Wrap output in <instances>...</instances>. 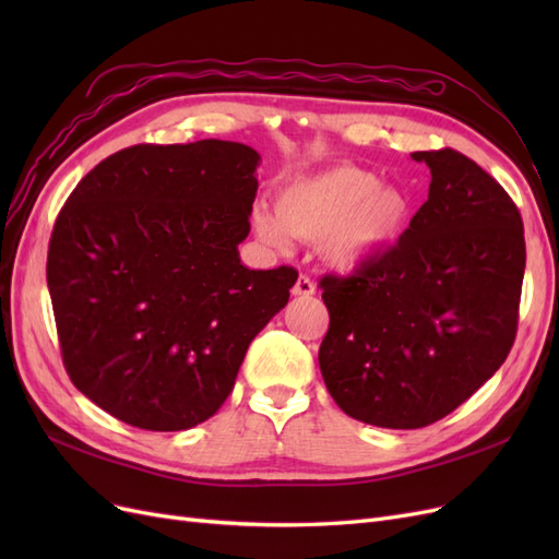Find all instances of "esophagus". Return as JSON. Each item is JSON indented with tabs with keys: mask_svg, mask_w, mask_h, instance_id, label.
<instances>
[{
	"mask_svg": "<svg viewBox=\"0 0 559 559\" xmlns=\"http://www.w3.org/2000/svg\"><path fill=\"white\" fill-rule=\"evenodd\" d=\"M314 292H317V286L308 275H300L294 284V289H292L294 296H302V298H310Z\"/></svg>",
	"mask_w": 559,
	"mask_h": 559,
	"instance_id": "1",
	"label": "esophagus"
}]
</instances>
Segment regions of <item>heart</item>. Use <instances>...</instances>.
I'll use <instances>...</instances> for the list:
<instances>
[{
	"mask_svg": "<svg viewBox=\"0 0 559 559\" xmlns=\"http://www.w3.org/2000/svg\"><path fill=\"white\" fill-rule=\"evenodd\" d=\"M408 218V200L354 165H337L280 189L275 214L251 216L259 238L286 249L294 240L321 245L335 267H359L392 247Z\"/></svg>",
	"mask_w": 559,
	"mask_h": 559,
	"instance_id": "heart-1",
	"label": "heart"
}]
</instances>
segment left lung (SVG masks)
<instances>
[{"mask_svg": "<svg viewBox=\"0 0 559 559\" xmlns=\"http://www.w3.org/2000/svg\"><path fill=\"white\" fill-rule=\"evenodd\" d=\"M429 200L399 242L347 277L324 275L319 368L341 411L419 429L492 378L518 333L524 228L511 195L454 148L415 151Z\"/></svg>", "mask_w": 559, "mask_h": 559, "instance_id": "8db88e82", "label": "left lung"}]
</instances>
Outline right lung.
Returning a JSON list of instances; mask_svg holds the SVG:
<instances>
[{"instance_id":"right-lung-1","label":"right lung","mask_w":559,"mask_h":559,"mask_svg":"<svg viewBox=\"0 0 559 559\" xmlns=\"http://www.w3.org/2000/svg\"><path fill=\"white\" fill-rule=\"evenodd\" d=\"M261 156L247 144H138L60 210L46 282L67 376L146 431H183L233 392L249 343L286 302L292 265L249 270Z\"/></svg>"}]
</instances>
